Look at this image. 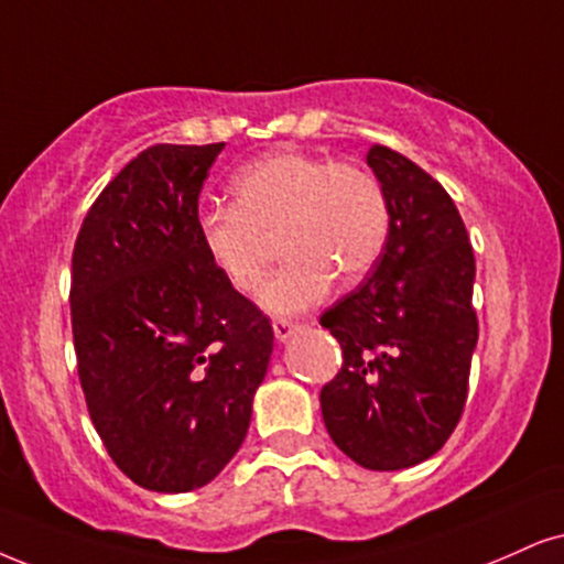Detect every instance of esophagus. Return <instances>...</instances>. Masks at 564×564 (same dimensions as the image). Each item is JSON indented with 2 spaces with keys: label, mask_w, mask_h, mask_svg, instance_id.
<instances>
[{
  "label": "esophagus",
  "mask_w": 564,
  "mask_h": 564,
  "mask_svg": "<svg viewBox=\"0 0 564 564\" xmlns=\"http://www.w3.org/2000/svg\"><path fill=\"white\" fill-rule=\"evenodd\" d=\"M271 329H274V337L280 339V343H288V339L297 332V324L288 322V318H276V322L271 324Z\"/></svg>",
  "instance_id": "esophagus-1"
}]
</instances>
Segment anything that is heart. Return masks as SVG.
I'll return each instance as SVG.
<instances>
[{
    "mask_svg": "<svg viewBox=\"0 0 564 564\" xmlns=\"http://www.w3.org/2000/svg\"><path fill=\"white\" fill-rule=\"evenodd\" d=\"M229 191L232 206L200 214V248L229 288L250 295L282 240L288 261L261 293L271 314H301L329 293L335 274L356 282L384 253L387 193L364 166L274 151L240 166Z\"/></svg>",
    "mask_w": 564,
    "mask_h": 564,
    "instance_id": "obj_1",
    "label": "heart"
}]
</instances>
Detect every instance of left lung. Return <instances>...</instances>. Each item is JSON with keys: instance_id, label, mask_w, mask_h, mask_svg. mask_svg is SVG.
<instances>
[{"instance_id": "left-lung-1", "label": "left lung", "mask_w": 564, "mask_h": 564, "mask_svg": "<svg viewBox=\"0 0 564 564\" xmlns=\"http://www.w3.org/2000/svg\"><path fill=\"white\" fill-rule=\"evenodd\" d=\"M368 166L384 187L389 238L371 276L322 314L343 368L322 389L332 442L371 470L444 447L468 400L478 339L476 259L449 193L387 145Z\"/></svg>"}]
</instances>
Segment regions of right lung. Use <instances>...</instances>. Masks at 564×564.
Returning <instances> with one entry per match:
<instances>
[{
	"label": "right lung",
	"instance_id": "1",
	"mask_svg": "<svg viewBox=\"0 0 564 564\" xmlns=\"http://www.w3.org/2000/svg\"><path fill=\"white\" fill-rule=\"evenodd\" d=\"M225 143H156L88 208L69 316L88 415L130 481L206 486L248 434L274 329L198 240V193Z\"/></svg>",
	"mask_w": 564,
	"mask_h": 564
}]
</instances>
